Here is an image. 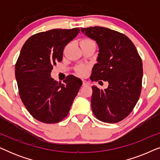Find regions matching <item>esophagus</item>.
Segmentation results:
<instances>
[{
    "mask_svg": "<svg viewBox=\"0 0 160 160\" xmlns=\"http://www.w3.org/2000/svg\"><path fill=\"white\" fill-rule=\"evenodd\" d=\"M82 85H83V86H88V85H89V84L87 82V81L83 80L82 81Z\"/></svg>",
    "mask_w": 160,
    "mask_h": 160,
    "instance_id": "34e87169",
    "label": "esophagus"
}]
</instances>
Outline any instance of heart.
<instances>
[{
    "label": "heart",
    "instance_id": "obj_1",
    "mask_svg": "<svg viewBox=\"0 0 160 160\" xmlns=\"http://www.w3.org/2000/svg\"><path fill=\"white\" fill-rule=\"evenodd\" d=\"M95 45V42L89 38H85L83 39L80 41V46L81 47H84V46H89V45ZM89 68L87 65H82V66H78L76 69L77 71V73L81 76H86L87 73H88Z\"/></svg>",
    "mask_w": 160,
    "mask_h": 160
}]
</instances>
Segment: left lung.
I'll return each instance as SVG.
<instances>
[{
    "mask_svg": "<svg viewBox=\"0 0 160 160\" xmlns=\"http://www.w3.org/2000/svg\"><path fill=\"white\" fill-rule=\"evenodd\" d=\"M81 31L95 41L99 48L98 63L92 68L90 79L108 82L104 90L92 87V112L100 121L117 123L130 114L139 99L142 60L125 35L103 27L82 28Z\"/></svg>",
    "mask_w": 160,
    "mask_h": 160,
    "instance_id": "8db88e82",
    "label": "left lung"
}]
</instances>
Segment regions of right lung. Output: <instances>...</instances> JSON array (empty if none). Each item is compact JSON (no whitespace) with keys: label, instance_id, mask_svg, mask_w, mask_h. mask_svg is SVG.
<instances>
[{"label":"right lung","instance_id":"add662e5","mask_svg":"<svg viewBox=\"0 0 160 160\" xmlns=\"http://www.w3.org/2000/svg\"><path fill=\"white\" fill-rule=\"evenodd\" d=\"M79 32L78 28L38 32L21 49L15 65L19 96L28 112L43 123H58L67 117L82 84L73 75L64 84L51 77L54 65L62 61L65 47Z\"/></svg>","mask_w":160,"mask_h":160}]
</instances>
